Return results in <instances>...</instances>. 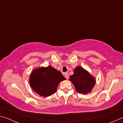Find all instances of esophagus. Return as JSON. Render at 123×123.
I'll return each instance as SVG.
<instances>
[{"label": "esophagus", "mask_w": 123, "mask_h": 123, "mask_svg": "<svg viewBox=\"0 0 123 123\" xmlns=\"http://www.w3.org/2000/svg\"><path fill=\"white\" fill-rule=\"evenodd\" d=\"M64 77L66 78V79L68 80V79H69V74H68L67 73H64Z\"/></svg>", "instance_id": "1"}]
</instances>
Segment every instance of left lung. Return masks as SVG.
<instances>
[{
  "mask_svg": "<svg viewBox=\"0 0 123 123\" xmlns=\"http://www.w3.org/2000/svg\"><path fill=\"white\" fill-rule=\"evenodd\" d=\"M69 80L74 85L77 92L83 94L91 92L96 82L94 77L80 66L75 68Z\"/></svg>",
  "mask_w": 123,
  "mask_h": 123,
  "instance_id": "8db88e82",
  "label": "left lung"
}]
</instances>
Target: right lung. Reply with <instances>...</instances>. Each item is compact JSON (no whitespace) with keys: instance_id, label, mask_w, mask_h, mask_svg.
I'll return each mask as SVG.
<instances>
[{"instance_id":"obj_1","label":"right lung","mask_w":123,"mask_h":123,"mask_svg":"<svg viewBox=\"0 0 123 123\" xmlns=\"http://www.w3.org/2000/svg\"><path fill=\"white\" fill-rule=\"evenodd\" d=\"M65 80L61 72L48 66L33 70L29 83L33 90L39 95L47 97L55 93L60 82Z\"/></svg>"}]
</instances>
